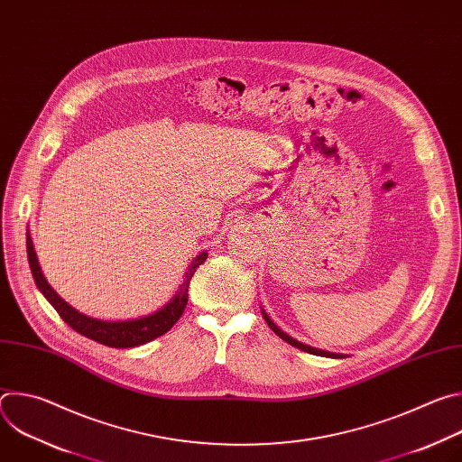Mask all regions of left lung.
<instances>
[{
    "label": "left lung",
    "mask_w": 462,
    "mask_h": 462,
    "mask_svg": "<svg viewBox=\"0 0 462 462\" xmlns=\"http://www.w3.org/2000/svg\"><path fill=\"white\" fill-rule=\"evenodd\" d=\"M263 318H265V321L269 323V327L273 328V331L282 338V340H285L287 344H291V346H294V347H298V349H301V351H305V353H310V355H318V356H327V358H344V355H337V353H328V351H321V349H316V347H310V346H305V344H301V342H298V340H294V338H291L287 333H283L282 328L269 318V314L263 310Z\"/></svg>",
    "instance_id": "8db88e82"
}]
</instances>
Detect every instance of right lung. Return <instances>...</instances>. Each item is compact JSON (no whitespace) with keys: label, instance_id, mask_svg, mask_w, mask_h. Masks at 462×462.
<instances>
[{"label":"right lung","instance_id":"right-lung-1","mask_svg":"<svg viewBox=\"0 0 462 462\" xmlns=\"http://www.w3.org/2000/svg\"><path fill=\"white\" fill-rule=\"evenodd\" d=\"M27 257H29V267H31L36 287L47 298V301L56 309V312L60 314V318L65 323H68L71 328H75L77 333H80L86 338H91L107 347L125 349V347H137V346L148 344V342L162 337L164 333H168L170 328L175 325V321L182 316V312L186 309L188 287H189L191 276L197 271V267L203 265V263L207 261L208 252L207 250L201 252L191 261V265L188 267L182 283L179 285V291L164 307H161L153 314H148V316H143L137 319H124V321L97 319V318L79 312L69 303H65V300H61L54 292V289L47 283V280L43 278L42 269L38 265V257H36L31 236H27Z\"/></svg>","mask_w":462,"mask_h":462}]
</instances>
